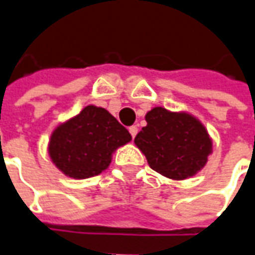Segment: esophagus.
<instances>
[{
	"label": "esophagus",
	"instance_id": "1",
	"mask_svg": "<svg viewBox=\"0 0 255 255\" xmlns=\"http://www.w3.org/2000/svg\"><path fill=\"white\" fill-rule=\"evenodd\" d=\"M129 132H130L132 137L134 139V136L137 134V126H130V128H129Z\"/></svg>",
	"mask_w": 255,
	"mask_h": 255
}]
</instances>
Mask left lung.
Returning a JSON list of instances; mask_svg holds the SVG:
<instances>
[{"label": "left lung", "instance_id": "8db88e82", "mask_svg": "<svg viewBox=\"0 0 255 255\" xmlns=\"http://www.w3.org/2000/svg\"><path fill=\"white\" fill-rule=\"evenodd\" d=\"M146 122L134 143L153 170L173 180H184L206 166L213 142L199 119L157 106L146 113Z\"/></svg>", "mask_w": 255, "mask_h": 255}]
</instances>
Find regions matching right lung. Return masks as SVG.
Here are the masks:
<instances>
[{
  "label": "right lung",
  "instance_id": "add662e5",
  "mask_svg": "<svg viewBox=\"0 0 255 255\" xmlns=\"http://www.w3.org/2000/svg\"><path fill=\"white\" fill-rule=\"evenodd\" d=\"M130 140L128 129L106 109L89 105L55 129L48 153L68 177L89 179L106 170L113 152Z\"/></svg>",
  "mask_w": 255,
  "mask_h": 255
}]
</instances>
